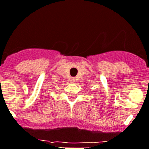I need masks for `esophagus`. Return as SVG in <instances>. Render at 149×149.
<instances>
[{"label": "esophagus", "mask_w": 149, "mask_h": 149, "mask_svg": "<svg viewBox=\"0 0 149 149\" xmlns=\"http://www.w3.org/2000/svg\"><path fill=\"white\" fill-rule=\"evenodd\" d=\"M71 82H76V79L75 78H71Z\"/></svg>", "instance_id": "esophagus-1"}]
</instances>
